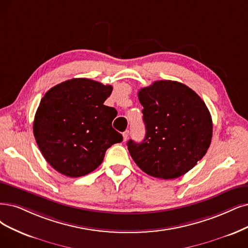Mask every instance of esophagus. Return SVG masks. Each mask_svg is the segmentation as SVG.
<instances>
[{"mask_svg": "<svg viewBox=\"0 0 248 248\" xmlns=\"http://www.w3.org/2000/svg\"><path fill=\"white\" fill-rule=\"evenodd\" d=\"M129 134H130V132H129V131H125V132H124V134H123V137H124V142H125L127 139H129Z\"/></svg>", "mask_w": 248, "mask_h": 248, "instance_id": "34e87169", "label": "esophagus"}]
</instances>
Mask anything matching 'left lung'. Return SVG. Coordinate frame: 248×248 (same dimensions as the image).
<instances>
[{
  "label": "left lung",
  "instance_id": "8db88e82",
  "mask_svg": "<svg viewBox=\"0 0 248 248\" xmlns=\"http://www.w3.org/2000/svg\"><path fill=\"white\" fill-rule=\"evenodd\" d=\"M145 138L127 142L132 158L144 172L170 180L193 169L209 148L213 121L195 92L182 82L154 81L139 91Z\"/></svg>",
  "mask_w": 248,
  "mask_h": 248
}]
</instances>
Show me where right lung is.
<instances>
[{
  "label": "right lung",
  "instance_id": "1",
  "mask_svg": "<svg viewBox=\"0 0 248 248\" xmlns=\"http://www.w3.org/2000/svg\"><path fill=\"white\" fill-rule=\"evenodd\" d=\"M112 87L89 78H72L42 98L33 135L45 159L64 176L78 178L95 170L106 150L123 141L112 127L117 114L104 105Z\"/></svg>",
  "mask_w": 248,
  "mask_h": 248
}]
</instances>
